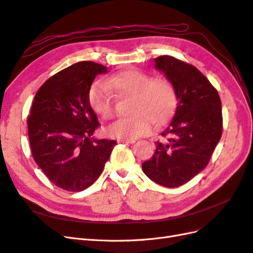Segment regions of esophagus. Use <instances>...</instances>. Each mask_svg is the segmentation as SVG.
<instances>
[{
  "mask_svg": "<svg viewBox=\"0 0 253 253\" xmlns=\"http://www.w3.org/2000/svg\"><path fill=\"white\" fill-rule=\"evenodd\" d=\"M134 142L135 140H133V138H121V140H118V143H125V144H131Z\"/></svg>",
  "mask_w": 253,
  "mask_h": 253,
  "instance_id": "obj_1",
  "label": "esophagus"
}]
</instances>
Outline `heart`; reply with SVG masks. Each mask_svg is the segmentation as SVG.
I'll return each mask as SVG.
<instances>
[{"label": "heart", "mask_w": 253, "mask_h": 253, "mask_svg": "<svg viewBox=\"0 0 253 253\" xmlns=\"http://www.w3.org/2000/svg\"><path fill=\"white\" fill-rule=\"evenodd\" d=\"M131 95V116L120 119L108 126L107 133L113 137L134 138L148 134L154 121L162 123L172 113L176 94L169 81L151 79L147 73L135 68L125 69L104 82H95L88 90L90 108L103 120L113 116L112 95Z\"/></svg>", "instance_id": "obj_1"}]
</instances>
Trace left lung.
I'll return each instance as SVG.
<instances>
[{"label":"left lung","instance_id":"obj_1","mask_svg":"<svg viewBox=\"0 0 253 253\" xmlns=\"http://www.w3.org/2000/svg\"><path fill=\"white\" fill-rule=\"evenodd\" d=\"M153 61L172 84L177 103L172 120L161 132L169 138L157 142L152 158L142 169L151 181L174 188L207 166L222 136V104L216 89L192 65L170 55Z\"/></svg>","mask_w":253,"mask_h":253}]
</instances>
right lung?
<instances>
[{
  "mask_svg": "<svg viewBox=\"0 0 253 253\" xmlns=\"http://www.w3.org/2000/svg\"><path fill=\"white\" fill-rule=\"evenodd\" d=\"M107 67L79 62L48 79L37 92L27 120L32 156L59 188L82 191L102 173L117 142L93 136L99 121L88 90Z\"/></svg>",
  "mask_w": 253,
  "mask_h": 253,
  "instance_id": "obj_1",
  "label": "right lung"
}]
</instances>
